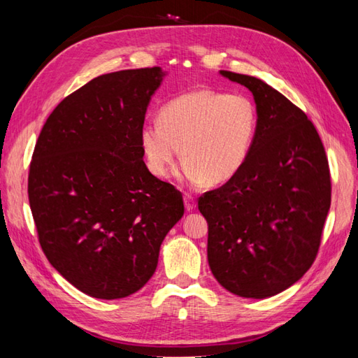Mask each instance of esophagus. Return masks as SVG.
<instances>
[{
	"label": "esophagus",
	"mask_w": 358,
	"mask_h": 358,
	"mask_svg": "<svg viewBox=\"0 0 358 358\" xmlns=\"http://www.w3.org/2000/svg\"><path fill=\"white\" fill-rule=\"evenodd\" d=\"M185 206H186V210H194L195 208H196V201H195V199H194V195H191V194H185Z\"/></svg>",
	"instance_id": "1"
}]
</instances>
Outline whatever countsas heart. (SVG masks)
<instances>
[{
  "label": "heart",
  "instance_id": "1",
  "mask_svg": "<svg viewBox=\"0 0 358 358\" xmlns=\"http://www.w3.org/2000/svg\"><path fill=\"white\" fill-rule=\"evenodd\" d=\"M257 108L243 94L192 90L163 106L158 121H148L140 143L149 171L164 177L183 155L181 177L220 185L237 173L252 148Z\"/></svg>",
  "mask_w": 358,
  "mask_h": 358
}]
</instances>
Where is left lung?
Masks as SVG:
<instances>
[{
    "label": "left lung",
    "instance_id": "1",
    "mask_svg": "<svg viewBox=\"0 0 358 358\" xmlns=\"http://www.w3.org/2000/svg\"><path fill=\"white\" fill-rule=\"evenodd\" d=\"M257 104V132L241 169L204 192L208 262L217 281L246 299H266L313 266L331 208V173L313 121L264 81L229 71Z\"/></svg>",
    "mask_w": 358,
    "mask_h": 358
}]
</instances>
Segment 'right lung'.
I'll use <instances>...</instances> for the list:
<instances>
[{"mask_svg":"<svg viewBox=\"0 0 358 358\" xmlns=\"http://www.w3.org/2000/svg\"><path fill=\"white\" fill-rule=\"evenodd\" d=\"M164 72L104 73L45 120L29 169V203L44 255L81 292L115 300L148 283L183 195L143 162L140 132Z\"/></svg>","mask_w":358,"mask_h":358,"instance_id":"obj_1","label":"right lung"}]
</instances>
